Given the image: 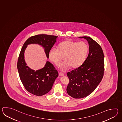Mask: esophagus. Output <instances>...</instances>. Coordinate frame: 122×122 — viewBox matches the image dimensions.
<instances>
[{"label":"esophagus","instance_id":"1","mask_svg":"<svg viewBox=\"0 0 122 122\" xmlns=\"http://www.w3.org/2000/svg\"><path fill=\"white\" fill-rule=\"evenodd\" d=\"M59 76H61H61H64L65 75H64V74H63V73H59Z\"/></svg>","mask_w":122,"mask_h":122}]
</instances>
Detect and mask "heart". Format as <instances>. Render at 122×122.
Here are the masks:
<instances>
[{
  "label": "heart",
  "mask_w": 122,
  "mask_h": 122,
  "mask_svg": "<svg viewBox=\"0 0 122 122\" xmlns=\"http://www.w3.org/2000/svg\"><path fill=\"white\" fill-rule=\"evenodd\" d=\"M89 51V46L85 42L73 41L70 40L61 42L57 49L50 51L48 57L56 66H59L64 57L65 61L60 66V69L65 71L69 69L76 68L82 65Z\"/></svg>",
  "instance_id": "obj_1"
}]
</instances>
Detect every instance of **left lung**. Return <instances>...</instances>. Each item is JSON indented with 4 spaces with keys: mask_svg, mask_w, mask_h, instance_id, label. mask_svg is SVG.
Instances as JSON below:
<instances>
[{
    "mask_svg": "<svg viewBox=\"0 0 122 122\" xmlns=\"http://www.w3.org/2000/svg\"><path fill=\"white\" fill-rule=\"evenodd\" d=\"M88 42L89 53L83 64L67 73L69 82L67 93L75 99L88 96L101 81L104 72V59L100 45L88 36L80 37Z\"/></svg>",
    "mask_w": 122,
    "mask_h": 122,
    "instance_id": "8db88e82",
    "label": "left lung"
}]
</instances>
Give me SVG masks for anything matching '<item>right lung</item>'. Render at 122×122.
Segmentation results:
<instances>
[{"instance_id": "1", "label": "right lung", "mask_w": 122, "mask_h": 122, "mask_svg": "<svg viewBox=\"0 0 122 122\" xmlns=\"http://www.w3.org/2000/svg\"><path fill=\"white\" fill-rule=\"evenodd\" d=\"M57 36L39 34L29 38L21 50L17 61V69L21 81L24 88L30 93L36 96L47 94L52 88L58 73L54 65L47 61L44 67L39 70H32L28 67L24 60V52L28 44H38L44 48L47 58Z\"/></svg>"}]
</instances>
